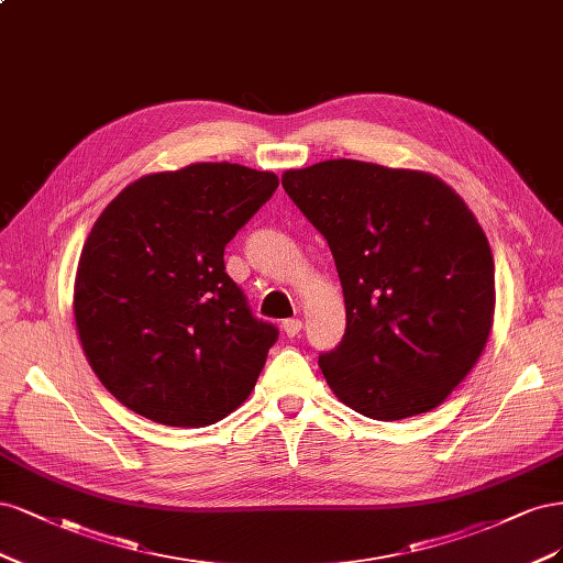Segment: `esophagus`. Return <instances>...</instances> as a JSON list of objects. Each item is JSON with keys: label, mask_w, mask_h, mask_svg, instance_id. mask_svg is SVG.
<instances>
[{"label": "esophagus", "mask_w": 563, "mask_h": 563, "mask_svg": "<svg viewBox=\"0 0 563 563\" xmlns=\"http://www.w3.org/2000/svg\"><path fill=\"white\" fill-rule=\"evenodd\" d=\"M283 332H285L289 339H295V336L301 332V320H299V318L285 320V322H283Z\"/></svg>", "instance_id": "34e87169"}]
</instances>
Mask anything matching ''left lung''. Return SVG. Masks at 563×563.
Instances as JSON below:
<instances>
[{"instance_id":"8db88e82","label":"left lung","mask_w":563,"mask_h":563,"mask_svg":"<svg viewBox=\"0 0 563 563\" xmlns=\"http://www.w3.org/2000/svg\"><path fill=\"white\" fill-rule=\"evenodd\" d=\"M328 241L346 332L318 365L343 405L400 421L446 400L492 332L494 255L442 179L334 158L283 175Z\"/></svg>"}]
</instances>
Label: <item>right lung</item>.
Returning <instances> with one entry per match:
<instances>
[{"instance_id":"1","label":"right lung","mask_w":563,"mask_h":563,"mask_svg":"<svg viewBox=\"0 0 563 563\" xmlns=\"http://www.w3.org/2000/svg\"><path fill=\"white\" fill-rule=\"evenodd\" d=\"M276 187L274 173L194 163L140 177L98 217L75 320L90 367L123 407L203 428L247 400L278 328L252 313L224 247Z\"/></svg>"}]
</instances>
